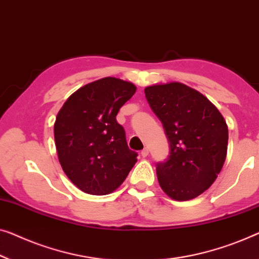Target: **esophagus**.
<instances>
[{
    "label": "esophagus",
    "mask_w": 259,
    "mask_h": 259,
    "mask_svg": "<svg viewBox=\"0 0 259 259\" xmlns=\"http://www.w3.org/2000/svg\"><path fill=\"white\" fill-rule=\"evenodd\" d=\"M141 154H142V157H148L149 156V149L148 148H144L142 150V152H141Z\"/></svg>",
    "instance_id": "34e87169"
}]
</instances>
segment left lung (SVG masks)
I'll return each mask as SVG.
<instances>
[{
	"label": "left lung",
	"instance_id": "left-lung-1",
	"mask_svg": "<svg viewBox=\"0 0 259 259\" xmlns=\"http://www.w3.org/2000/svg\"><path fill=\"white\" fill-rule=\"evenodd\" d=\"M145 98L163 123L169 158L157 165L161 190L177 201H187L208 190L227 157L228 125L201 93L172 81L145 87Z\"/></svg>",
	"mask_w": 259,
	"mask_h": 259
}]
</instances>
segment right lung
<instances>
[{
  "instance_id": "add662e5",
  "label": "right lung",
  "mask_w": 259,
  "mask_h": 259,
  "mask_svg": "<svg viewBox=\"0 0 259 259\" xmlns=\"http://www.w3.org/2000/svg\"><path fill=\"white\" fill-rule=\"evenodd\" d=\"M133 82L113 76L80 87L60 108L55 122L58 159L68 179L87 194H110L136 164L119 108L136 93Z\"/></svg>"
}]
</instances>
